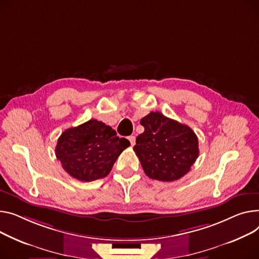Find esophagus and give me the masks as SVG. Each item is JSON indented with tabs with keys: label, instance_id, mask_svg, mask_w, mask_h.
Masks as SVG:
<instances>
[{
	"label": "esophagus",
	"instance_id": "1",
	"mask_svg": "<svg viewBox=\"0 0 259 259\" xmlns=\"http://www.w3.org/2000/svg\"><path fill=\"white\" fill-rule=\"evenodd\" d=\"M128 140H129V142H130V144H131V146H134V145H135V136H134V135L129 136Z\"/></svg>",
	"mask_w": 259,
	"mask_h": 259
}]
</instances>
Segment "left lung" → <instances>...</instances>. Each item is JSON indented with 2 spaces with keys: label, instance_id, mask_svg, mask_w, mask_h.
I'll return each instance as SVG.
<instances>
[{
  "label": "left lung",
  "instance_id": "8db88e82",
  "mask_svg": "<svg viewBox=\"0 0 259 259\" xmlns=\"http://www.w3.org/2000/svg\"><path fill=\"white\" fill-rule=\"evenodd\" d=\"M141 125L145 131L136 137L133 150L145 174L164 182L178 180L187 174L199 156L195 132L158 111L144 116Z\"/></svg>",
  "mask_w": 259,
  "mask_h": 259
}]
</instances>
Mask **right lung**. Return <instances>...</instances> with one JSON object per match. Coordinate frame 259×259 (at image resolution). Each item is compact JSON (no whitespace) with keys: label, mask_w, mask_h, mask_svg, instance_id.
<instances>
[{"label":"right lung","mask_w":259,"mask_h":259,"mask_svg":"<svg viewBox=\"0 0 259 259\" xmlns=\"http://www.w3.org/2000/svg\"><path fill=\"white\" fill-rule=\"evenodd\" d=\"M130 142L101 120L90 119L66 129L58 139L55 154L62 167L73 178L91 182L106 177Z\"/></svg>","instance_id":"add662e5"}]
</instances>
